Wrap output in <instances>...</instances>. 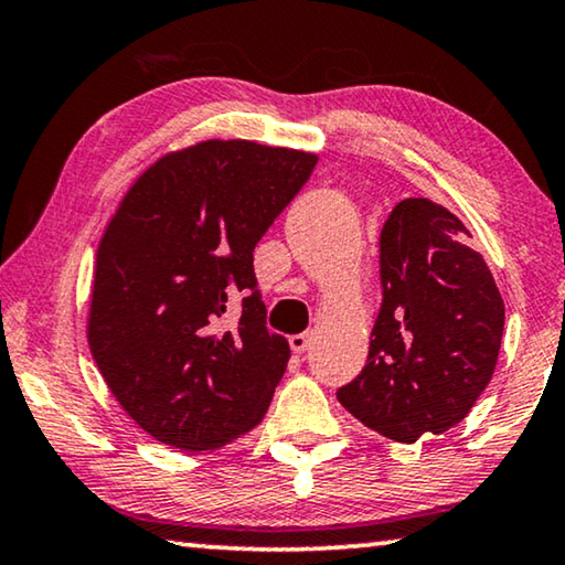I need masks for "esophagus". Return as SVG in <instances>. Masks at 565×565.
<instances>
[{
  "instance_id": "34e87169",
  "label": "esophagus",
  "mask_w": 565,
  "mask_h": 565,
  "mask_svg": "<svg viewBox=\"0 0 565 565\" xmlns=\"http://www.w3.org/2000/svg\"><path fill=\"white\" fill-rule=\"evenodd\" d=\"M308 345H310V333H295V335H290L292 353H306Z\"/></svg>"
}]
</instances>
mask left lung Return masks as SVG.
Returning <instances> with one entry per match:
<instances>
[{"label":"left lung","mask_w":565,"mask_h":565,"mask_svg":"<svg viewBox=\"0 0 565 565\" xmlns=\"http://www.w3.org/2000/svg\"><path fill=\"white\" fill-rule=\"evenodd\" d=\"M470 230L431 199H404L381 230L384 300L366 366L338 402L412 445L465 419L498 363L505 306Z\"/></svg>","instance_id":"8db88e82"}]
</instances>
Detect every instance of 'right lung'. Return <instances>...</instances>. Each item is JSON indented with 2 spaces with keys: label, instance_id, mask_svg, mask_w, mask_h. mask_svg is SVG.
<instances>
[{
  "label": "right lung",
  "instance_id": "1",
  "mask_svg": "<svg viewBox=\"0 0 565 565\" xmlns=\"http://www.w3.org/2000/svg\"><path fill=\"white\" fill-rule=\"evenodd\" d=\"M316 163L308 151L210 138L163 153L120 199L95 255L88 345L153 439L204 452L263 422L290 345L267 331L253 253ZM237 291L243 316L227 329Z\"/></svg>",
  "mask_w": 565,
  "mask_h": 565
}]
</instances>
